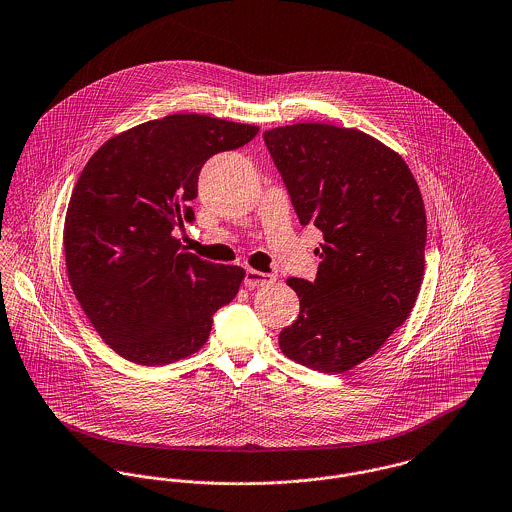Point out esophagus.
I'll list each match as a JSON object with an SVG mask.
<instances>
[{
	"mask_svg": "<svg viewBox=\"0 0 512 512\" xmlns=\"http://www.w3.org/2000/svg\"><path fill=\"white\" fill-rule=\"evenodd\" d=\"M276 278L272 274L267 272L255 271V269H247L245 272V286L247 288H263V286H269Z\"/></svg>",
	"mask_w": 512,
	"mask_h": 512,
	"instance_id": "obj_1",
	"label": "esophagus"
}]
</instances>
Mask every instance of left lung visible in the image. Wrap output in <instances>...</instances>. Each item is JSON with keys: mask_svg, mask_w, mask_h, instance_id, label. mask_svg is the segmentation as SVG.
I'll use <instances>...</instances> for the list:
<instances>
[{"mask_svg": "<svg viewBox=\"0 0 512 512\" xmlns=\"http://www.w3.org/2000/svg\"><path fill=\"white\" fill-rule=\"evenodd\" d=\"M263 137L301 224L323 232L317 278L286 280L300 315L280 332V350L309 369L344 373L371 358L418 300L420 187L398 152L360 129L294 123Z\"/></svg>", "mask_w": 512, "mask_h": 512, "instance_id": "8db88e82", "label": "left lung"}]
</instances>
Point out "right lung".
Segmentation results:
<instances>
[{"label": "right lung", "mask_w": 512, "mask_h": 512, "mask_svg": "<svg viewBox=\"0 0 512 512\" xmlns=\"http://www.w3.org/2000/svg\"><path fill=\"white\" fill-rule=\"evenodd\" d=\"M257 125L201 114L145 121L108 139L73 187L65 267L92 327L121 358L164 365L203 348L212 315L236 298L245 271L183 251L174 228L212 154L234 151Z\"/></svg>", "instance_id": "obj_1"}]
</instances>
